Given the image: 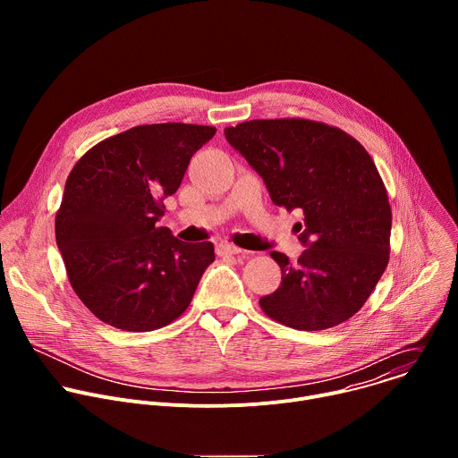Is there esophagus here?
Wrapping results in <instances>:
<instances>
[{
  "mask_svg": "<svg viewBox=\"0 0 458 458\" xmlns=\"http://www.w3.org/2000/svg\"><path fill=\"white\" fill-rule=\"evenodd\" d=\"M244 250H241V248H237V246H233V244H219L217 246V253L219 255H239V253H242Z\"/></svg>",
  "mask_w": 458,
  "mask_h": 458,
  "instance_id": "34e87169",
  "label": "esophagus"
}]
</instances>
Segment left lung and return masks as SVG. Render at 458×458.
<instances>
[{"label":"left lung","instance_id":"1","mask_svg":"<svg viewBox=\"0 0 458 458\" xmlns=\"http://www.w3.org/2000/svg\"><path fill=\"white\" fill-rule=\"evenodd\" d=\"M225 136L265 179L277 207L304 214L299 239L310 248L295 265L270 253L283 283L260 297V308L302 332L353 317L389 260L391 207L371 156L344 130L301 117L251 119L225 128Z\"/></svg>","mask_w":458,"mask_h":458}]
</instances>
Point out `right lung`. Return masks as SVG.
<instances>
[{
	"instance_id": "add662e5",
	"label": "right lung",
	"mask_w": 458,
	"mask_h": 458,
	"mask_svg": "<svg viewBox=\"0 0 458 458\" xmlns=\"http://www.w3.org/2000/svg\"><path fill=\"white\" fill-rule=\"evenodd\" d=\"M214 134L205 124H140L99 141L71 170L55 242L72 290L105 324L152 332L190 306L214 244L182 242L157 221Z\"/></svg>"
}]
</instances>
